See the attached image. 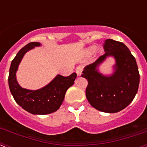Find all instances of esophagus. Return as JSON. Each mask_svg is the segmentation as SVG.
<instances>
[{
  "mask_svg": "<svg viewBox=\"0 0 147 147\" xmlns=\"http://www.w3.org/2000/svg\"><path fill=\"white\" fill-rule=\"evenodd\" d=\"M82 71H83V67H82V66H79V67H76V74H77V76H81Z\"/></svg>",
  "mask_w": 147,
  "mask_h": 147,
  "instance_id": "esophagus-1",
  "label": "esophagus"
}]
</instances>
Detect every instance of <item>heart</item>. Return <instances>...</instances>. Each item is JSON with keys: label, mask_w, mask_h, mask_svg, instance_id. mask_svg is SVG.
Returning <instances> with one entry per match:
<instances>
[{"label": "heart", "mask_w": 147, "mask_h": 147, "mask_svg": "<svg viewBox=\"0 0 147 147\" xmlns=\"http://www.w3.org/2000/svg\"><path fill=\"white\" fill-rule=\"evenodd\" d=\"M94 50H95V47H94V46L90 47L89 49H88V52H89V53H92Z\"/></svg>", "instance_id": "obj_1"}]
</instances>
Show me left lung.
I'll use <instances>...</instances> for the list:
<instances>
[{
  "mask_svg": "<svg viewBox=\"0 0 147 147\" xmlns=\"http://www.w3.org/2000/svg\"><path fill=\"white\" fill-rule=\"evenodd\" d=\"M103 48L105 54L88 65L82 76L88 82L85 93L89 103L95 109L114 113L127 107L138 92L140 82L138 67L135 57L123 42L108 39ZM115 58V71L105 76L98 72V66L108 56Z\"/></svg>",
  "mask_w": 147,
  "mask_h": 147,
  "instance_id": "8db88e82",
  "label": "left lung"
}]
</instances>
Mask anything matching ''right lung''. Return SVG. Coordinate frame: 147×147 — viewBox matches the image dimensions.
<instances>
[{
  "instance_id": "obj_1",
  "label": "right lung",
  "mask_w": 147,
  "mask_h": 147,
  "mask_svg": "<svg viewBox=\"0 0 147 147\" xmlns=\"http://www.w3.org/2000/svg\"><path fill=\"white\" fill-rule=\"evenodd\" d=\"M41 44L32 42L22 48L11 61L9 74V86L15 102L27 112L34 115H45L55 112L62 105L67 90L72 86L76 78V73L68 76L57 75L49 85L41 89L31 90L19 85L16 71L23 56L28 51Z\"/></svg>"
}]
</instances>
